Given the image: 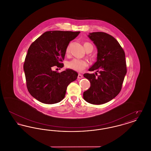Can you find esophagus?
Wrapping results in <instances>:
<instances>
[{"mask_svg":"<svg viewBox=\"0 0 151 151\" xmlns=\"http://www.w3.org/2000/svg\"><path fill=\"white\" fill-rule=\"evenodd\" d=\"M83 78V75L81 74H79L78 76V79H82Z\"/></svg>","mask_w":151,"mask_h":151,"instance_id":"obj_1","label":"esophagus"}]
</instances>
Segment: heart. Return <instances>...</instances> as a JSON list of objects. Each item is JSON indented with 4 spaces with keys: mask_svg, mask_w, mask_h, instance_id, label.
Instances as JSON below:
<instances>
[{
    "mask_svg": "<svg viewBox=\"0 0 151 151\" xmlns=\"http://www.w3.org/2000/svg\"><path fill=\"white\" fill-rule=\"evenodd\" d=\"M84 47L86 50H87L89 49H93V46L89 42H86L84 43ZM66 53L68 54L69 52V47H67L66 49ZM87 63L86 62L83 61V60H81L79 59H73L72 60L68 62L67 64V67L70 68L72 70L76 71H81L82 70H83L84 69H85L87 67Z\"/></svg>",
    "mask_w": 151,
    "mask_h": 151,
    "instance_id": "1",
    "label": "heart"
}]
</instances>
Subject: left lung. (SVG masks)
Instances as JSON below:
<instances>
[{"mask_svg":"<svg viewBox=\"0 0 151 151\" xmlns=\"http://www.w3.org/2000/svg\"><path fill=\"white\" fill-rule=\"evenodd\" d=\"M88 37L98 52L97 61L89 69L96 71L95 74H84L91 86L83 93V98L88 103L101 105L113 100L121 91L127 73L125 53L116 40L109 34L93 32Z\"/></svg>","mask_w":151,"mask_h":151,"instance_id":"obj_1","label":"left lung"}]
</instances>
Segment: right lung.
Listing matches in <instances>:
<instances>
[{"label":"right lung","instance_id":"right-lung-1","mask_svg":"<svg viewBox=\"0 0 151 151\" xmlns=\"http://www.w3.org/2000/svg\"><path fill=\"white\" fill-rule=\"evenodd\" d=\"M80 32L54 30L45 32L30 46L24 70L29 93L41 102L53 104L65 97L67 86L77 79L78 73L67 69L52 71L54 66L62 68L66 49Z\"/></svg>","mask_w":151,"mask_h":151}]
</instances>
